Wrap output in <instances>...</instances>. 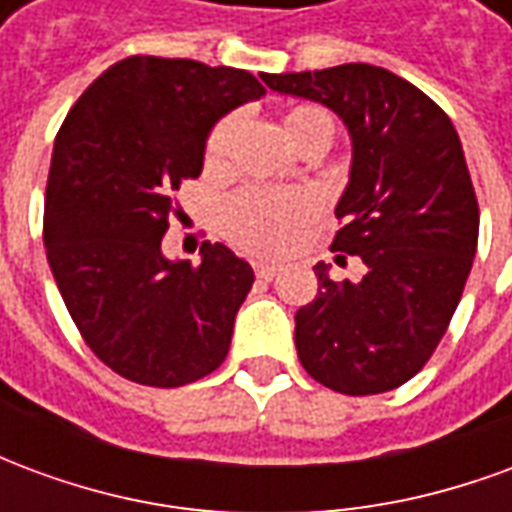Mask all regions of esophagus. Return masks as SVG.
<instances>
[{
  "mask_svg": "<svg viewBox=\"0 0 512 512\" xmlns=\"http://www.w3.org/2000/svg\"><path fill=\"white\" fill-rule=\"evenodd\" d=\"M255 274L260 279H266V282H271V279L277 277V266H271V263H257Z\"/></svg>",
  "mask_w": 512,
  "mask_h": 512,
  "instance_id": "obj_1",
  "label": "esophagus"
}]
</instances>
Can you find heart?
Masks as SVG:
<instances>
[{
	"instance_id": "obj_1",
	"label": "heart",
	"mask_w": 512,
	"mask_h": 512,
	"mask_svg": "<svg viewBox=\"0 0 512 512\" xmlns=\"http://www.w3.org/2000/svg\"><path fill=\"white\" fill-rule=\"evenodd\" d=\"M282 134L290 145L304 153L321 156L332 142L334 123L321 106L299 104L290 106L279 120ZM241 120L238 115L222 117L205 142V169L208 172H224L230 167L235 142H238ZM315 216V200L310 191H268V189H244L233 194L222 208L224 235L255 255H282L296 244L301 230Z\"/></svg>"
}]
</instances>
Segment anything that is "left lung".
I'll list each match as a JSON object with an SVG mask.
<instances>
[{
	"label": "left lung",
	"instance_id": "obj_1",
	"mask_svg": "<svg viewBox=\"0 0 512 512\" xmlns=\"http://www.w3.org/2000/svg\"><path fill=\"white\" fill-rule=\"evenodd\" d=\"M260 79L332 109L351 136L332 249L362 257L365 277L334 282L332 266H315L318 296L296 312L301 365L343 395L389 392L436 351L472 271L480 211L458 131L422 90L367 62Z\"/></svg>",
	"mask_w": 512,
	"mask_h": 512
}]
</instances>
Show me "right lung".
I'll list each match as a JSON object with an SVG mask.
<instances>
[{
  "label": "right lung",
  "mask_w": 512,
  "mask_h": 512,
  "mask_svg": "<svg viewBox=\"0 0 512 512\" xmlns=\"http://www.w3.org/2000/svg\"><path fill=\"white\" fill-rule=\"evenodd\" d=\"M266 93L252 73L126 57L65 117L46 186L43 244L73 323L117 376L183 386L222 365L255 271L205 241L200 266L161 252L172 194L197 178L211 128Z\"/></svg>",
  "instance_id": "add662e5"
}]
</instances>
